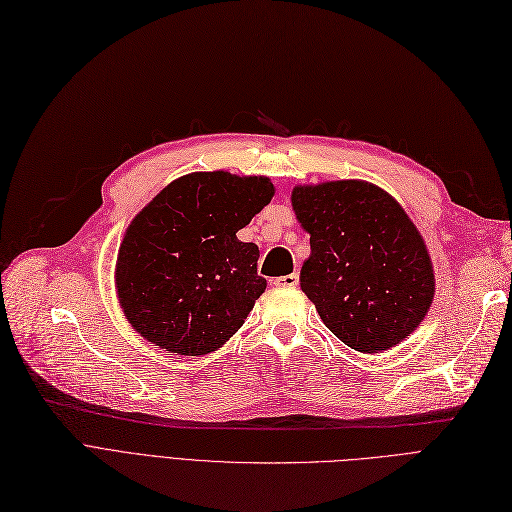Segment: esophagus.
Masks as SVG:
<instances>
[{
	"instance_id": "34e87169",
	"label": "esophagus",
	"mask_w": 512,
	"mask_h": 512,
	"mask_svg": "<svg viewBox=\"0 0 512 512\" xmlns=\"http://www.w3.org/2000/svg\"><path fill=\"white\" fill-rule=\"evenodd\" d=\"M274 286H282V288H295L299 284V274H288V276H278L272 280Z\"/></svg>"
}]
</instances>
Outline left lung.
<instances>
[{"label":"left lung","instance_id":"obj_1","mask_svg":"<svg viewBox=\"0 0 512 512\" xmlns=\"http://www.w3.org/2000/svg\"><path fill=\"white\" fill-rule=\"evenodd\" d=\"M293 209L311 247L301 288L332 335L362 353L410 337L433 301L435 278L406 211L358 180L297 186Z\"/></svg>","mask_w":512,"mask_h":512}]
</instances>
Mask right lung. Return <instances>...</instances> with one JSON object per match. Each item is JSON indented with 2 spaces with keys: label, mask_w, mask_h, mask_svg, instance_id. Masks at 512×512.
<instances>
[{
  "label": "right lung",
  "mask_w": 512,
  "mask_h": 512,
  "mask_svg": "<svg viewBox=\"0 0 512 512\" xmlns=\"http://www.w3.org/2000/svg\"><path fill=\"white\" fill-rule=\"evenodd\" d=\"M268 177L190 173L152 198L125 232L117 293L129 324L177 355H205L247 320L265 278L236 232L270 205Z\"/></svg>",
  "instance_id": "right-lung-1"
}]
</instances>
